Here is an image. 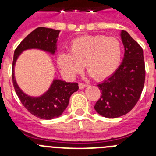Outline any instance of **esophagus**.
Instances as JSON below:
<instances>
[{
  "mask_svg": "<svg viewBox=\"0 0 156 156\" xmlns=\"http://www.w3.org/2000/svg\"><path fill=\"white\" fill-rule=\"evenodd\" d=\"M87 86V85L86 83H79V87H80V89H83V88L86 87Z\"/></svg>",
  "mask_w": 156,
  "mask_h": 156,
  "instance_id": "34e87169",
  "label": "esophagus"
}]
</instances>
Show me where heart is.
<instances>
[{
  "label": "heart",
  "instance_id": "obj_1",
  "mask_svg": "<svg viewBox=\"0 0 156 156\" xmlns=\"http://www.w3.org/2000/svg\"><path fill=\"white\" fill-rule=\"evenodd\" d=\"M122 58V45L113 37L83 36L70 44L69 52L58 56V64L65 75L75 76L83 68L96 80L112 76L118 69Z\"/></svg>",
  "mask_w": 156,
  "mask_h": 156
}]
</instances>
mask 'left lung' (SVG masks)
<instances>
[{
    "instance_id": "8db88e82",
    "label": "left lung",
    "mask_w": 156,
    "mask_h": 156,
    "mask_svg": "<svg viewBox=\"0 0 156 156\" xmlns=\"http://www.w3.org/2000/svg\"><path fill=\"white\" fill-rule=\"evenodd\" d=\"M124 57L111 76L97 85L101 97L94 105L98 113L107 118H117L128 113L136 105L145 80L142 48L127 32L122 30Z\"/></svg>"
}]
</instances>
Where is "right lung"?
Returning a JSON list of instances; mask_svg holds the SVG:
<instances>
[{"label":"right lung","mask_w":156,"mask_h":156,"mask_svg":"<svg viewBox=\"0 0 156 156\" xmlns=\"http://www.w3.org/2000/svg\"><path fill=\"white\" fill-rule=\"evenodd\" d=\"M59 30L46 27H38L31 32L16 48L12 62V82L19 100L32 115L43 119H52L60 116L68 106L69 98L77 91V83H67L55 80L49 90L41 97H30L22 91L14 75V66L19 55L27 49H41L55 54Z\"/></svg>","instance_id":"1"}]
</instances>
